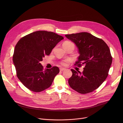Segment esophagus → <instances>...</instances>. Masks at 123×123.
<instances>
[{
  "mask_svg": "<svg viewBox=\"0 0 123 123\" xmlns=\"http://www.w3.org/2000/svg\"><path fill=\"white\" fill-rule=\"evenodd\" d=\"M65 69H66V68H60V72H62V71H65Z\"/></svg>",
  "mask_w": 123,
  "mask_h": 123,
  "instance_id": "34e87169",
  "label": "esophagus"
}]
</instances>
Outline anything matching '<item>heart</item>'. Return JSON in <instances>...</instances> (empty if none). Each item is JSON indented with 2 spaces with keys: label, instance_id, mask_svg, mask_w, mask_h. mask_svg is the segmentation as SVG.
Masks as SVG:
<instances>
[{
  "label": "heart",
  "instance_id": "heart-1",
  "mask_svg": "<svg viewBox=\"0 0 123 123\" xmlns=\"http://www.w3.org/2000/svg\"><path fill=\"white\" fill-rule=\"evenodd\" d=\"M74 46V44L70 41H66L64 43L63 45V46L64 47H69V46ZM70 61L69 59H66V60H65L64 61H63L62 62H61V64L63 65H64V66H66L67 65L68 63Z\"/></svg>",
  "mask_w": 123,
  "mask_h": 123
}]
</instances>
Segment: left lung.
<instances>
[{
	"label": "left lung",
	"instance_id": "obj_1",
	"mask_svg": "<svg viewBox=\"0 0 123 123\" xmlns=\"http://www.w3.org/2000/svg\"><path fill=\"white\" fill-rule=\"evenodd\" d=\"M65 37L74 42L80 54L75 65L79 67L85 65L83 71L72 69L73 75L68 80L72 88L81 94L91 92L107 78L112 57L110 49L102 39L86 32H81Z\"/></svg>",
	"mask_w": 123,
	"mask_h": 123
}]
</instances>
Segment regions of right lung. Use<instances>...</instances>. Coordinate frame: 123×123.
I'll return each mask as SVG.
<instances>
[{"instance_id":"1","label":"right lung","mask_w":123,"mask_h":123,"mask_svg":"<svg viewBox=\"0 0 123 123\" xmlns=\"http://www.w3.org/2000/svg\"><path fill=\"white\" fill-rule=\"evenodd\" d=\"M63 39L55 32L38 31L26 35L16 44L12 60L17 76L30 91L40 92L51 85L59 68L44 69L40 62Z\"/></svg>"}]
</instances>
